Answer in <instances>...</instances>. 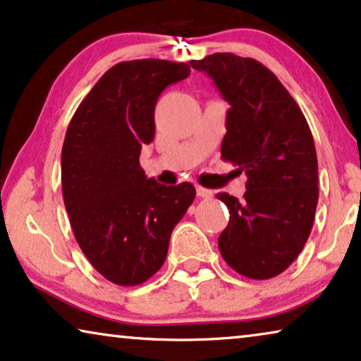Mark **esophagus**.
Returning a JSON list of instances; mask_svg holds the SVG:
<instances>
[{"label":"esophagus","instance_id":"34e87169","mask_svg":"<svg viewBox=\"0 0 361 361\" xmlns=\"http://www.w3.org/2000/svg\"><path fill=\"white\" fill-rule=\"evenodd\" d=\"M197 195L199 197H202V199H209V197H212V190H209V189H205V187H200V185H197Z\"/></svg>","mask_w":361,"mask_h":361}]
</instances>
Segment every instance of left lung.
<instances>
[{"label":"left lung","instance_id":"8db88e82","mask_svg":"<svg viewBox=\"0 0 361 361\" xmlns=\"http://www.w3.org/2000/svg\"><path fill=\"white\" fill-rule=\"evenodd\" d=\"M190 66L230 103L221 159L248 177L241 200L216 194L230 210L219 250L236 273L274 278L302 251L317 209V152L307 120L278 77L255 59L216 52Z\"/></svg>","mask_w":361,"mask_h":361}]
</instances>
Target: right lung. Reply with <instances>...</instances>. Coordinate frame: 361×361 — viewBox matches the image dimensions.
<instances>
[{
	"instance_id": "add662e5",
	"label": "right lung",
	"mask_w": 361,
	"mask_h": 361,
	"mask_svg": "<svg viewBox=\"0 0 361 361\" xmlns=\"http://www.w3.org/2000/svg\"><path fill=\"white\" fill-rule=\"evenodd\" d=\"M184 62L113 66L83 98L62 146V194L75 240L103 278L137 286L164 264L174 226L195 199L189 182L147 179L141 147L154 140L161 92L189 77Z\"/></svg>"
}]
</instances>
